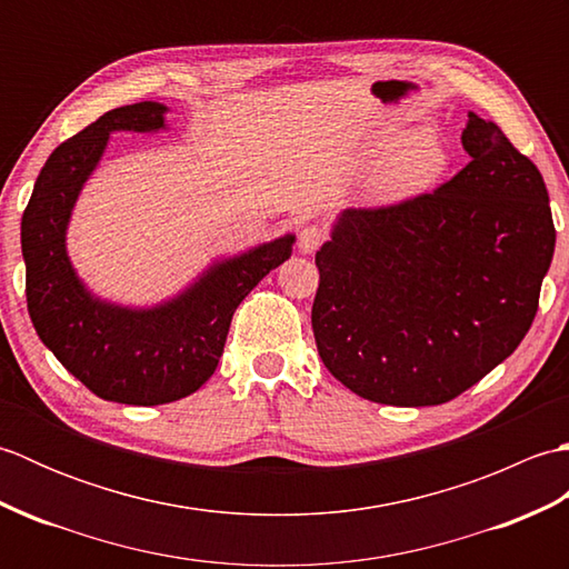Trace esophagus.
<instances>
[{"instance_id": "esophagus-1", "label": "esophagus", "mask_w": 569, "mask_h": 569, "mask_svg": "<svg viewBox=\"0 0 569 569\" xmlns=\"http://www.w3.org/2000/svg\"><path fill=\"white\" fill-rule=\"evenodd\" d=\"M325 241V232L320 227L310 224V227H303L298 232V249L303 253H316L320 249V244Z\"/></svg>"}]
</instances>
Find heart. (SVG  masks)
Wrapping results in <instances>:
<instances>
[{"label": "heart", "mask_w": 569, "mask_h": 569, "mask_svg": "<svg viewBox=\"0 0 569 569\" xmlns=\"http://www.w3.org/2000/svg\"><path fill=\"white\" fill-rule=\"evenodd\" d=\"M365 159L377 166L369 183V200L377 204H398L432 190L450 168V153L432 131H420L398 143L396 137L373 139Z\"/></svg>", "instance_id": "1"}]
</instances>
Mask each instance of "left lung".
Returning <instances> with one entry per match:
<instances>
[{
    "instance_id": "1",
    "label": "left lung",
    "mask_w": 569,
    "mask_h": 569,
    "mask_svg": "<svg viewBox=\"0 0 569 569\" xmlns=\"http://www.w3.org/2000/svg\"><path fill=\"white\" fill-rule=\"evenodd\" d=\"M471 161L426 196L349 208L316 253L312 332L349 391L386 406H440L521 345L555 251L536 163L469 112Z\"/></svg>"
}]
</instances>
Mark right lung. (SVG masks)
<instances>
[{
    "label": "right lung",
    "mask_w": 569,
    "mask_h": 569,
    "mask_svg": "<svg viewBox=\"0 0 569 569\" xmlns=\"http://www.w3.org/2000/svg\"><path fill=\"white\" fill-rule=\"evenodd\" d=\"M166 112L161 102L117 107L60 143L36 178L21 217L36 335L94 396L127 406H159L196 393L217 369L237 306L266 273L291 259L296 241L286 234L214 261L186 291L151 308L92 296L66 249L72 208L112 131L166 129Z\"/></svg>",
    "instance_id": "add662e5"
}]
</instances>
